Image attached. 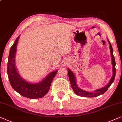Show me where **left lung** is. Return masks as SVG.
Wrapping results in <instances>:
<instances>
[{
    "mask_svg": "<svg viewBox=\"0 0 122 122\" xmlns=\"http://www.w3.org/2000/svg\"><path fill=\"white\" fill-rule=\"evenodd\" d=\"M108 42H109V44H110L111 55L112 61V65H113V76H112L111 79L110 81L109 82L107 85H106L105 87H103V88L100 89L96 90L95 91V92H86V91L81 90L78 87L77 84H76V78H75V77H74V74L73 73V72L71 71L68 69V77H69V79H70L71 84V86L73 89V90H74V92H75L76 94H77V95H79L80 96H83V97H97L98 96L104 94L105 92L107 90L109 87L111 86V85L113 83L114 78H115V76H116V67H115L116 62H115V59H114V57L113 54V48H112V45L111 44V43L109 41H108Z\"/></svg>",
    "mask_w": 122,
    "mask_h": 122,
    "instance_id": "obj_1",
    "label": "left lung"
}]
</instances>
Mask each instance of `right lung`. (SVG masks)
<instances>
[{
  "instance_id": "1",
  "label": "right lung",
  "mask_w": 122,
  "mask_h": 122,
  "mask_svg": "<svg viewBox=\"0 0 122 122\" xmlns=\"http://www.w3.org/2000/svg\"><path fill=\"white\" fill-rule=\"evenodd\" d=\"M19 38V37L17 38L14 44L11 47L8 57L7 73L10 84L16 92L24 97L31 99L43 97L49 90L52 80L57 73V71L51 73L42 81L38 84H31L22 79L18 74L15 64L16 46Z\"/></svg>"
}]
</instances>
